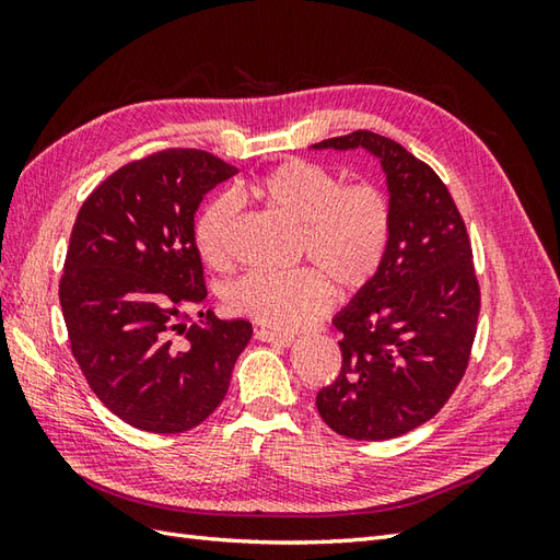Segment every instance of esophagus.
Masks as SVG:
<instances>
[{"instance_id":"obj_1","label":"esophagus","mask_w":560,"mask_h":560,"mask_svg":"<svg viewBox=\"0 0 560 560\" xmlns=\"http://www.w3.org/2000/svg\"><path fill=\"white\" fill-rule=\"evenodd\" d=\"M255 339L267 341V343H277V347H291V343L295 341L293 335H281V331H271V329H265V327L255 329Z\"/></svg>"}]
</instances>
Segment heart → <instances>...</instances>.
Returning a JSON list of instances; mask_svg holds the SVG:
<instances>
[{
	"mask_svg": "<svg viewBox=\"0 0 560 560\" xmlns=\"http://www.w3.org/2000/svg\"><path fill=\"white\" fill-rule=\"evenodd\" d=\"M281 219L299 225V257L313 267L293 271H249L225 289L235 315L271 329H299L325 315L331 284L343 293L365 289L375 279L392 237V205L385 189L359 180L341 185L339 175L313 161L277 165L247 187ZM241 205L231 195L211 199L201 211L195 241L211 269L233 267V233Z\"/></svg>",
	"mask_w": 560,
	"mask_h": 560,
	"instance_id": "b5f03b06",
	"label": "heart"
}]
</instances>
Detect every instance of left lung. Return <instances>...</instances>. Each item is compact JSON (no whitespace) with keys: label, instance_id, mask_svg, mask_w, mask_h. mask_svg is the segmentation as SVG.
Segmentation results:
<instances>
[{"label":"left lung","instance_id":"8db88e82","mask_svg":"<svg viewBox=\"0 0 560 560\" xmlns=\"http://www.w3.org/2000/svg\"><path fill=\"white\" fill-rule=\"evenodd\" d=\"M313 149H365L387 175V255L331 319L341 371L315 404L339 435L389 440L433 419L467 371L481 307L471 241L445 183L397 141L359 129Z\"/></svg>","mask_w":560,"mask_h":560}]
</instances>
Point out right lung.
<instances>
[{
  "label": "right lung",
  "instance_id": "obj_1",
  "mask_svg": "<svg viewBox=\"0 0 560 560\" xmlns=\"http://www.w3.org/2000/svg\"><path fill=\"white\" fill-rule=\"evenodd\" d=\"M235 173L199 149L151 153L93 189L71 229L59 281L71 353L93 395L141 431L185 433L211 416L253 337L247 319L187 315L207 299L195 213Z\"/></svg>",
  "mask_w": 560,
  "mask_h": 560
}]
</instances>
